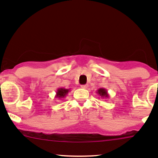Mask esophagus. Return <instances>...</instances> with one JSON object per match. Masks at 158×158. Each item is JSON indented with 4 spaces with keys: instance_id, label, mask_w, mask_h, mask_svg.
Listing matches in <instances>:
<instances>
[{
    "instance_id": "34e87169",
    "label": "esophagus",
    "mask_w": 158,
    "mask_h": 158,
    "mask_svg": "<svg viewBox=\"0 0 158 158\" xmlns=\"http://www.w3.org/2000/svg\"><path fill=\"white\" fill-rule=\"evenodd\" d=\"M81 88H84V89H86V88H88V85H81Z\"/></svg>"
}]
</instances>
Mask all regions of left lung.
Instances as JSON below:
<instances>
[{"label": "left lung", "instance_id": "1", "mask_svg": "<svg viewBox=\"0 0 158 158\" xmlns=\"http://www.w3.org/2000/svg\"><path fill=\"white\" fill-rule=\"evenodd\" d=\"M97 94H98L101 98H108L109 97H110L107 90L106 89V88H99V89L98 90V91H97Z\"/></svg>", "mask_w": 158, "mask_h": 158}]
</instances>
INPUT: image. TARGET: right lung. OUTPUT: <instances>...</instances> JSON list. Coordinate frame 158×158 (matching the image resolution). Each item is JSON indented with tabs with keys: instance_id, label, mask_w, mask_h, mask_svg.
Wrapping results in <instances>:
<instances>
[{
	"instance_id": "add662e5",
	"label": "right lung",
	"mask_w": 158,
	"mask_h": 158,
	"mask_svg": "<svg viewBox=\"0 0 158 158\" xmlns=\"http://www.w3.org/2000/svg\"><path fill=\"white\" fill-rule=\"evenodd\" d=\"M70 89H66L64 88H59L56 91V94H55V98L58 99L65 98L67 94L70 92Z\"/></svg>"
}]
</instances>
